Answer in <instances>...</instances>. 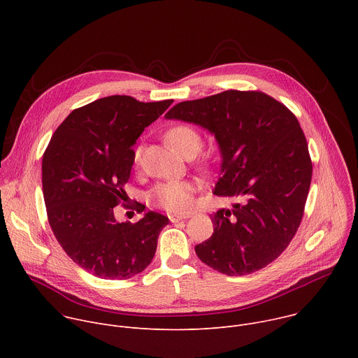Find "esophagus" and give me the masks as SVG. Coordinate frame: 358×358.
<instances>
[{
	"label": "esophagus",
	"instance_id": "1",
	"mask_svg": "<svg viewBox=\"0 0 358 358\" xmlns=\"http://www.w3.org/2000/svg\"><path fill=\"white\" fill-rule=\"evenodd\" d=\"M169 218H170L171 222H178V221H184V220L189 218V215H177V214H171Z\"/></svg>",
	"mask_w": 358,
	"mask_h": 358
}]
</instances>
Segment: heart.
I'll return each mask as SVG.
<instances>
[{
    "instance_id": "b5f03b06",
    "label": "heart",
    "mask_w": 358,
    "mask_h": 358,
    "mask_svg": "<svg viewBox=\"0 0 358 358\" xmlns=\"http://www.w3.org/2000/svg\"><path fill=\"white\" fill-rule=\"evenodd\" d=\"M167 143L181 156L196 152L202 144L199 133L191 126L178 124L166 133ZM141 147H136L133 152L134 164L140 163ZM195 185L185 180H173L159 182L148 191V202L152 207L163 208L170 213H185L192 206Z\"/></svg>"
}]
</instances>
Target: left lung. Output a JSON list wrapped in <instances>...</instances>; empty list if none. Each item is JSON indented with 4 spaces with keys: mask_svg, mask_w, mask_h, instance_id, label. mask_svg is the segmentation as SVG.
<instances>
[{
    "mask_svg": "<svg viewBox=\"0 0 358 358\" xmlns=\"http://www.w3.org/2000/svg\"><path fill=\"white\" fill-rule=\"evenodd\" d=\"M215 134L222 155L215 195L239 196L211 220L214 234L195 246L213 269L242 276L273 262L296 235L312 182L308 141L296 116L259 90H227L187 100L166 115Z\"/></svg>",
    "mask_w": 358,
    "mask_h": 358,
    "instance_id": "1",
    "label": "left lung"
}]
</instances>
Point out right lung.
I'll use <instances>...</instances> for the list:
<instances>
[{
	"instance_id": "add662e5",
	"label": "right lung",
	"mask_w": 358,
	"mask_h": 358,
	"mask_svg": "<svg viewBox=\"0 0 358 358\" xmlns=\"http://www.w3.org/2000/svg\"><path fill=\"white\" fill-rule=\"evenodd\" d=\"M173 99L138 101L115 94L75 109L55 130L42 157L48 221L68 257L100 279H129L155 258L169 218L150 211L140 221L117 222L133 166L131 148ZM137 213L144 207L136 203Z\"/></svg>"
}]
</instances>
